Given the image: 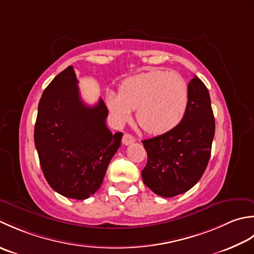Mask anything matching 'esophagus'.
I'll return each mask as SVG.
<instances>
[{"label":"esophagus","instance_id":"34e87169","mask_svg":"<svg viewBox=\"0 0 254 254\" xmlns=\"http://www.w3.org/2000/svg\"><path fill=\"white\" fill-rule=\"evenodd\" d=\"M132 142H134V137L130 133H124L123 136V143L125 146H128V144H131Z\"/></svg>","mask_w":254,"mask_h":254}]
</instances>
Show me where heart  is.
<instances>
[{
  "instance_id": "obj_1",
  "label": "heart",
  "mask_w": 254,
  "mask_h": 254,
  "mask_svg": "<svg viewBox=\"0 0 254 254\" xmlns=\"http://www.w3.org/2000/svg\"><path fill=\"white\" fill-rule=\"evenodd\" d=\"M189 89L178 72L149 70L124 81L120 93L108 92L106 104L118 122L137 111V122L149 133H164L177 127L185 115Z\"/></svg>"
}]
</instances>
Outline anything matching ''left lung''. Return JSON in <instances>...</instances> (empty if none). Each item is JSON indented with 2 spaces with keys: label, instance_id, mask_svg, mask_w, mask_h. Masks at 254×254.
Here are the masks:
<instances>
[{
  "label": "left lung",
  "instance_id": "obj_1",
  "mask_svg": "<svg viewBox=\"0 0 254 254\" xmlns=\"http://www.w3.org/2000/svg\"><path fill=\"white\" fill-rule=\"evenodd\" d=\"M189 103L183 120L172 130L142 140L148 154L142 181L162 197L188 192L208 164L215 134L209 92L197 76L189 83Z\"/></svg>",
  "mask_w": 254,
  "mask_h": 254
}]
</instances>
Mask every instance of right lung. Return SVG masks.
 Instances as JSON below:
<instances>
[{
  "label": "right lung",
  "instance_id": "1",
  "mask_svg": "<svg viewBox=\"0 0 254 254\" xmlns=\"http://www.w3.org/2000/svg\"><path fill=\"white\" fill-rule=\"evenodd\" d=\"M102 98L87 106L69 65L46 87L38 104L34 140L51 189L64 197L85 199L100 189L123 133L106 126Z\"/></svg>",
  "mask_w": 254,
  "mask_h": 254
}]
</instances>
